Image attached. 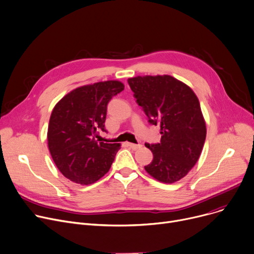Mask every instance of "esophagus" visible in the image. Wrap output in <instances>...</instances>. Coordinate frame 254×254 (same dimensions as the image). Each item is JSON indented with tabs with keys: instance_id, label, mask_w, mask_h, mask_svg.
Returning <instances> with one entry per match:
<instances>
[{
	"instance_id": "esophagus-1",
	"label": "esophagus",
	"mask_w": 254,
	"mask_h": 254,
	"mask_svg": "<svg viewBox=\"0 0 254 254\" xmlns=\"http://www.w3.org/2000/svg\"><path fill=\"white\" fill-rule=\"evenodd\" d=\"M127 145L129 148L133 149V150H136V149H138V148H141V147H142V145H141V144H133V143H127Z\"/></svg>"
}]
</instances>
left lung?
Masks as SVG:
<instances>
[{
	"label": "left lung",
	"mask_w": 254,
	"mask_h": 254,
	"mask_svg": "<svg viewBox=\"0 0 254 254\" xmlns=\"http://www.w3.org/2000/svg\"><path fill=\"white\" fill-rule=\"evenodd\" d=\"M127 82L149 123L160 126V143L145 144L153 153L145 171L165 184L180 181L198 161L206 138V124L196 94L167 74L139 75Z\"/></svg>",
	"instance_id": "1"
}]
</instances>
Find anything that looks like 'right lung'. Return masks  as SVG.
<instances>
[{"instance_id": "obj_1", "label": "right lung", "mask_w": 254, "mask_h": 254, "mask_svg": "<svg viewBox=\"0 0 254 254\" xmlns=\"http://www.w3.org/2000/svg\"><path fill=\"white\" fill-rule=\"evenodd\" d=\"M125 89L120 80L99 81L66 94L53 108L48 127V147L58 170L68 180L96 183L110 170L121 144L97 142L105 129L107 104Z\"/></svg>"}]
</instances>
